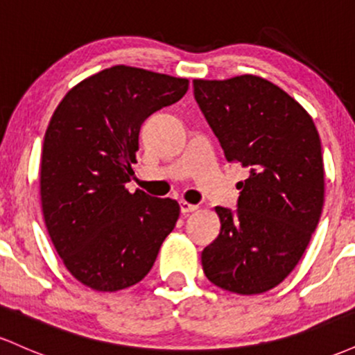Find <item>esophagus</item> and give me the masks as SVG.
<instances>
[{"label":"esophagus","mask_w":355,"mask_h":355,"mask_svg":"<svg viewBox=\"0 0 355 355\" xmlns=\"http://www.w3.org/2000/svg\"><path fill=\"white\" fill-rule=\"evenodd\" d=\"M198 207L197 205H191V203H189V202H180V211L183 215H187V214H190V211H195L197 210Z\"/></svg>","instance_id":"1"}]
</instances>
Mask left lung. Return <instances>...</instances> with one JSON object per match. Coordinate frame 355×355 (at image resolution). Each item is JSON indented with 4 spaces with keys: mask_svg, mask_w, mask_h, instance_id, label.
Returning <instances> with one entry per match:
<instances>
[{
    "mask_svg": "<svg viewBox=\"0 0 355 355\" xmlns=\"http://www.w3.org/2000/svg\"><path fill=\"white\" fill-rule=\"evenodd\" d=\"M193 95L227 160L247 168L237 209L215 207L222 227L203 248V272L223 291L262 294L294 270L319 223V133L291 95L259 76L193 80Z\"/></svg>",
    "mask_w": 355,
    "mask_h": 355,
    "instance_id": "left-lung-1",
    "label": "left lung"
}]
</instances>
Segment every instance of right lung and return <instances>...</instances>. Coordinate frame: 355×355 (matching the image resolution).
<instances>
[{
	"label": "right lung",
	"instance_id": "1",
	"mask_svg": "<svg viewBox=\"0 0 355 355\" xmlns=\"http://www.w3.org/2000/svg\"><path fill=\"white\" fill-rule=\"evenodd\" d=\"M187 89L185 78L120 64L71 88L53 113L40 170L43 217L64 267L95 291L140 282L177 223V202L125 185L144 121Z\"/></svg>",
	"mask_w": 355,
	"mask_h": 355
}]
</instances>
